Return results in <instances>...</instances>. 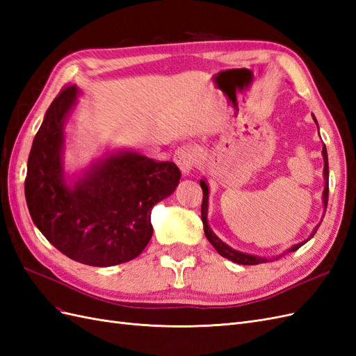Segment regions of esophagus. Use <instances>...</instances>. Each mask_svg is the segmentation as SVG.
I'll return each instance as SVG.
<instances>
[{
    "label": "esophagus",
    "mask_w": 356,
    "mask_h": 356,
    "mask_svg": "<svg viewBox=\"0 0 356 356\" xmlns=\"http://www.w3.org/2000/svg\"><path fill=\"white\" fill-rule=\"evenodd\" d=\"M196 149L193 148L191 145H181L175 154H174V160L175 163L178 165V168L181 169V172L184 175H188L190 172L193 170L196 165Z\"/></svg>",
    "instance_id": "1"
}]
</instances>
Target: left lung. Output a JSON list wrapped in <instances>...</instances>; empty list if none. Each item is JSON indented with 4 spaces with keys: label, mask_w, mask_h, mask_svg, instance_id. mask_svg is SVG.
Masks as SVG:
<instances>
[{
    "label": "left lung",
    "mask_w": 356,
    "mask_h": 356,
    "mask_svg": "<svg viewBox=\"0 0 356 356\" xmlns=\"http://www.w3.org/2000/svg\"><path fill=\"white\" fill-rule=\"evenodd\" d=\"M314 118H315V117H314ZM315 123H316V120H315ZM316 124H318V123H316ZM322 156H324V178H325L324 197H322V199H324V207H325V209H327V204H328V156H327V148H325V145H324V148H322ZM200 187H202V191H203V200H202V211H200V213H202V222H203L204 236H207L208 241L211 242V245L215 248V250H217V252H218L220 255L225 257V258H229V260H232L233 263H238V264H250V266H251V264L267 263V261H268L267 258L255 257V255L243 254V252L232 250V248H230L229 245H225L224 242H221V241L217 238V236H215V234L212 233V230L209 229V225H208V220H207V215H208V186H207V182H204L203 179L200 181ZM318 227H319V225H316L314 233L310 234L309 239L314 238V234L316 233ZM309 239H307V241H309ZM307 241L301 242V243H297V245H294L293 248H289V250H288L285 254L297 251L298 248L303 246ZM285 254H282V255H285ZM282 255H281V257H282ZM281 257H276L275 260H277V258H281Z\"/></svg>",
    "instance_id": "obj_1"
}]
</instances>
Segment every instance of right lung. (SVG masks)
Returning <instances> with one entry per match:
<instances>
[{"instance_id": "obj_1", "label": "right lung", "mask_w": 356, "mask_h": 356, "mask_svg": "<svg viewBox=\"0 0 356 356\" xmlns=\"http://www.w3.org/2000/svg\"><path fill=\"white\" fill-rule=\"evenodd\" d=\"M75 98V86L59 92L32 143L25 178L31 218L74 261L96 267L126 263L152 239V209L174 193L181 170L174 161L118 153L68 187L60 160L62 127Z\"/></svg>"}]
</instances>
